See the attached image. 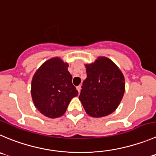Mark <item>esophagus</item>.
Masks as SVG:
<instances>
[{
	"mask_svg": "<svg viewBox=\"0 0 156 156\" xmlns=\"http://www.w3.org/2000/svg\"><path fill=\"white\" fill-rule=\"evenodd\" d=\"M76 89H77V91H78V93H80V90H81V86L79 85V86H77L76 87Z\"/></svg>",
	"mask_w": 156,
	"mask_h": 156,
	"instance_id": "1",
	"label": "esophagus"
}]
</instances>
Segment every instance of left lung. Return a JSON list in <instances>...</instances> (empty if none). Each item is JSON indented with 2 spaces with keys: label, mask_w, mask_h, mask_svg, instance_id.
I'll return each mask as SVG.
<instances>
[{
  "label": "left lung",
  "mask_w": 156,
  "mask_h": 156,
  "mask_svg": "<svg viewBox=\"0 0 156 156\" xmlns=\"http://www.w3.org/2000/svg\"><path fill=\"white\" fill-rule=\"evenodd\" d=\"M86 67L87 78L83 82L80 100L90 116L109 115L116 109L124 95L123 75L106 57H99Z\"/></svg>",
  "instance_id": "8db88e82"
}]
</instances>
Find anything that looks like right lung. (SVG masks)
I'll return each instance as SVG.
<instances>
[{
    "label": "right lung",
    "instance_id": "1",
    "mask_svg": "<svg viewBox=\"0 0 156 156\" xmlns=\"http://www.w3.org/2000/svg\"><path fill=\"white\" fill-rule=\"evenodd\" d=\"M67 68V63L60 58H52L46 61L33 77V101L37 109L49 118L63 115L71 99L78 95Z\"/></svg>",
    "mask_w": 156,
    "mask_h": 156
}]
</instances>
